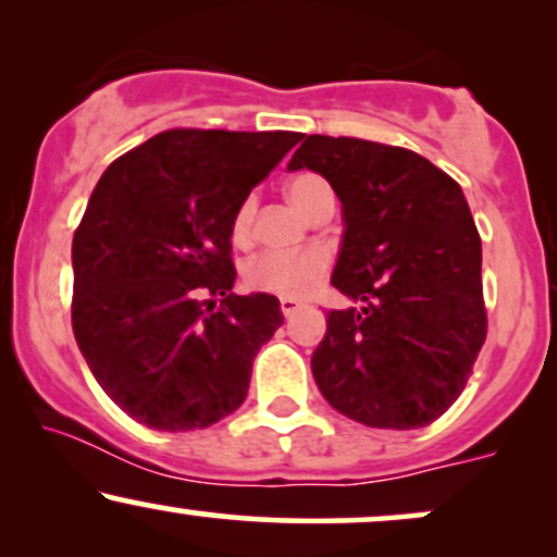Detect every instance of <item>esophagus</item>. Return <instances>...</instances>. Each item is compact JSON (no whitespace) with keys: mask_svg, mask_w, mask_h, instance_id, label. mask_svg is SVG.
<instances>
[{"mask_svg":"<svg viewBox=\"0 0 557 557\" xmlns=\"http://www.w3.org/2000/svg\"><path fill=\"white\" fill-rule=\"evenodd\" d=\"M280 309H283L285 317H293L300 309V300L298 298H280Z\"/></svg>","mask_w":557,"mask_h":557,"instance_id":"obj_1","label":"esophagus"}]
</instances>
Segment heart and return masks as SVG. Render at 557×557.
<instances>
[{
  "instance_id": "obj_1",
  "label": "heart",
  "mask_w": 557,
  "mask_h": 557,
  "mask_svg": "<svg viewBox=\"0 0 557 557\" xmlns=\"http://www.w3.org/2000/svg\"><path fill=\"white\" fill-rule=\"evenodd\" d=\"M285 194L293 207L309 220L324 203L335 201L330 183L317 172H300V175L290 177L285 185ZM253 214H257V198L246 196L235 207L233 220H230V238L235 246H246L251 240ZM327 270L330 259L319 248H306L298 253H264V257L248 261L246 270H243V283L248 290L267 293V296L304 298L322 283Z\"/></svg>"
}]
</instances>
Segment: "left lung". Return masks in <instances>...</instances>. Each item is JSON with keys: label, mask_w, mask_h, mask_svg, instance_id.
<instances>
[{"label": "left lung", "mask_w": 557, "mask_h": 557, "mask_svg": "<svg viewBox=\"0 0 557 557\" xmlns=\"http://www.w3.org/2000/svg\"><path fill=\"white\" fill-rule=\"evenodd\" d=\"M314 170L343 203L332 285L356 300L327 311L311 356L322 395L376 430L440 419L484 337L482 238L461 185L430 159L361 138L309 136L287 170Z\"/></svg>", "instance_id": "left-lung-1"}]
</instances>
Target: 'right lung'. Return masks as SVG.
<instances>
[{"label": "right lung", "mask_w": 557, "mask_h": 557, "mask_svg": "<svg viewBox=\"0 0 557 557\" xmlns=\"http://www.w3.org/2000/svg\"><path fill=\"white\" fill-rule=\"evenodd\" d=\"M300 138L175 127L96 183L73 235V332L96 382L138 424L203 430L246 400L283 311L267 293H230V220Z\"/></svg>", "instance_id": "add662e5"}]
</instances>
